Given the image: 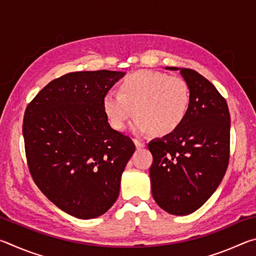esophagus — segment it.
<instances>
[{
  "mask_svg": "<svg viewBox=\"0 0 256 256\" xmlns=\"http://www.w3.org/2000/svg\"><path fill=\"white\" fill-rule=\"evenodd\" d=\"M133 142H134V144H136V149H142V148H144V146H146L144 142H141V141H138V140H136V138H134Z\"/></svg>",
  "mask_w": 256,
  "mask_h": 256,
  "instance_id": "obj_1",
  "label": "esophagus"
}]
</instances>
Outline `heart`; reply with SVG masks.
I'll return each instance as SVG.
<instances>
[{"mask_svg": "<svg viewBox=\"0 0 256 256\" xmlns=\"http://www.w3.org/2000/svg\"><path fill=\"white\" fill-rule=\"evenodd\" d=\"M190 102L188 82L167 73L138 70L120 81L118 94L102 97V110L112 128L120 131L133 115L132 131L164 136L174 133L186 118Z\"/></svg>", "mask_w": 256, "mask_h": 256, "instance_id": "1", "label": "heart"}]
</instances>
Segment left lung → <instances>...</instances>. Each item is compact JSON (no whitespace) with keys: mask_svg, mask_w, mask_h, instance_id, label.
Returning a JSON list of instances; mask_svg holds the SVG:
<instances>
[{"mask_svg":"<svg viewBox=\"0 0 256 256\" xmlns=\"http://www.w3.org/2000/svg\"><path fill=\"white\" fill-rule=\"evenodd\" d=\"M180 70L190 102L183 124L170 136L149 142L151 192L168 214L186 216L208 201L222 180L229 160L230 115L216 86L190 68Z\"/></svg>","mask_w":256,"mask_h":256,"instance_id":"1","label":"left lung"}]
</instances>
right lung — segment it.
Wrapping results in <instances>:
<instances>
[{"label": "right lung", "mask_w": 256, "mask_h": 256, "mask_svg": "<svg viewBox=\"0 0 256 256\" xmlns=\"http://www.w3.org/2000/svg\"><path fill=\"white\" fill-rule=\"evenodd\" d=\"M118 71L72 72L50 81L27 106L24 138L34 183L50 201L79 219L110 209L136 146L110 128L102 97Z\"/></svg>", "instance_id": "add662e5"}]
</instances>
